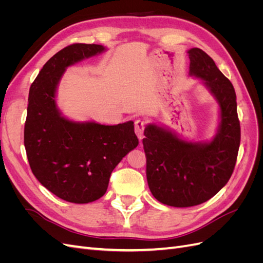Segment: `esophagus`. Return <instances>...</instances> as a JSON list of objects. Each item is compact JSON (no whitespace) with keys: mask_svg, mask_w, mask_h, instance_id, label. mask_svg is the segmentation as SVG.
I'll list each match as a JSON object with an SVG mask.
<instances>
[{"mask_svg":"<svg viewBox=\"0 0 263 263\" xmlns=\"http://www.w3.org/2000/svg\"><path fill=\"white\" fill-rule=\"evenodd\" d=\"M146 128V122L144 119H137L136 122H135V133L138 136L139 140L142 139V134H144V130Z\"/></svg>","mask_w":263,"mask_h":263,"instance_id":"1","label":"esophagus"}]
</instances>
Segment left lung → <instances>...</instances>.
<instances>
[{"label":"left lung","instance_id":"left-lung-1","mask_svg":"<svg viewBox=\"0 0 263 263\" xmlns=\"http://www.w3.org/2000/svg\"><path fill=\"white\" fill-rule=\"evenodd\" d=\"M190 74L201 78L220 106L218 134L209 144L179 139L156 125L145 128L142 145L151 193L162 204L190 208L209 201L234 172L240 145L235 89L214 60L200 48L187 51Z\"/></svg>","mask_w":263,"mask_h":263}]
</instances>
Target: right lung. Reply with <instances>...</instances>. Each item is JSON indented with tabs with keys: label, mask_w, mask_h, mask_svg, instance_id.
I'll list each match as a JSON object with an SVG mask.
<instances>
[{
	"label": "right lung",
	"mask_w": 263,
	"mask_h": 263,
	"mask_svg": "<svg viewBox=\"0 0 263 263\" xmlns=\"http://www.w3.org/2000/svg\"><path fill=\"white\" fill-rule=\"evenodd\" d=\"M104 49L79 43L65 47L45 63L29 89L24 145L31 172L47 190L71 203L104 195L115 166L138 146L133 122L74 123L55 107V87L66 68Z\"/></svg>",
	"instance_id": "obj_1"
}]
</instances>
